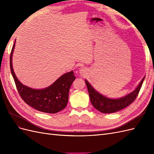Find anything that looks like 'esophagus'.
Listing matches in <instances>:
<instances>
[{
	"mask_svg": "<svg viewBox=\"0 0 154 154\" xmlns=\"http://www.w3.org/2000/svg\"><path fill=\"white\" fill-rule=\"evenodd\" d=\"M87 72V69L84 67H82L79 69V73H80V75L82 76H84L85 74H86Z\"/></svg>",
	"mask_w": 154,
	"mask_h": 154,
	"instance_id": "34e87169",
	"label": "esophagus"
}]
</instances>
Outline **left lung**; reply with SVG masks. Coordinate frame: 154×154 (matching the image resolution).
<instances>
[{"instance_id": "obj_1", "label": "left lung", "mask_w": 154, "mask_h": 154, "mask_svg": "<svg viewBox=\"0 0 154 154\" xmlns=\"http://www.w3.org/2000/svg\"><path fill=\"white\" fill-rule=\"evenodd\" d=\"M145 77H144L137 87L132 92L119 98H110L97 92L87 80H85L89 94L90 100L94 108L102 113H114L125 109L131 104L136 98L140 91L143 82Z\"/></svg>"}]
</instances>
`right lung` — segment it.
I'll use <instances>...</instances> for the list:
<instances>
[{"instance_id":"1","label":"right lung","mask_w":154,"mask_h":154,"mask_svg":"<svg viewBox=\"0 0 154 154\" xmlns=\"http://www.w3.org/2000/svg\"><path fill=\"white\" fill-rule=\"evenodd\" d=\"M15 42L10 54L11 72L20 96L26 103L36 110L45 113L55 114L66 108L69 99V92L75 80L73 71L63 74L49 87L35 89L23 85L17 78L12 64Z\"/></svg>"}]
</instances>
